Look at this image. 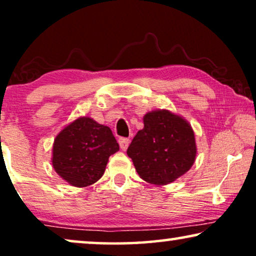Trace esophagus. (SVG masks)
Masks as SVG:
<instances>
[{"mask_svg": "<svg viewBox=\"0 0 256 256\" xmlns=\"http://www.w3.org/2000/svg\"><path fill=\"white\" fill-rule=\"evenodd\" d=\"M129 143H130V140L129 138H118V144H120V148L124 150H127Z\"/></svg>", "mask_w": 256, "mask_h": 256, "instance_id": "34e87169", "label": "esophagus"}]
</instances>
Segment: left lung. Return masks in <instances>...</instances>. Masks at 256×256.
I'll use <instances>...</instances> for the list:
<instances>
[{
	"mask_svg": "<svg viewBox=\"0 0 256 256\" xmlns=\"http://www.w3.org/2000/svg\"><path fill=\"white\" fill-rule=\"evenodd\" d=\"M143 124L127 150L140 177L166 185L188 172L197 152L191 126L166 110L146 113Z\"/></svg>",
	"mask_w": 256,
	"mask_h": 256,
	"instance_id": "8db88e82",
	"label": "left lung"
}]
</instances>
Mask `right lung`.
<instances>
[{
    "label": "right lung",
    "mask_w": 256,
    "mask_h": 256,
    "mask_svg": "<svg viewBox=\"0 0 256 256\" xmlns=\"http://www.w3.org/2000/svg\"><path fill=\"white\" fill-rule=\"evenodd\" d=\"M118 150V143L107 126L79 118L56 138L52 166L73 186H88L100 180L108 158Z\"/></svg>",
    "instance_id": "obj_1"
}]
</instances>
